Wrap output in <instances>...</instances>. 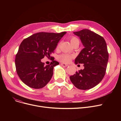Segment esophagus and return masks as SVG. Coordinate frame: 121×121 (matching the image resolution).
Listing matches in <instances>:
<instances>
[{
	"label": "esophagus",
	"instance_id": "34e87169",
	"mask_svg": "<svg viewBox=\"0 0 121 121\" xmlns=\"http://www.w3.org/2000/svg\"><path fill=\"white\" fill-rule=\"evenodd\" d=\"M61 65L63 66V67H67L68 66V64H65V63H61Z\"/></svg>",
	"mask_w": 121,
	"mask_h": 121
}]
</instances>
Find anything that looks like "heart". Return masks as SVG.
<instances>
[{
    "instance_id": "b5f03b06",
    "label": "heart",
    "mask_w": 121,
    "mask_h": 121,
    "mask_svg": "<svg viewBox=\"0 0 121 121\" xmlns=\"http://www.w3.org/2000/svg\"><path fill=\"white\" fill-rule=\"evenodd\" d=\"M77 41H79L77 38H75L74 37H72L71 38L70 42L72 45L74 43H75ZM72 58H73L72 55L68 54H66V53H63L62 54H60L58 56V57H57V58H58V59L60 61L63 63L69 62L71 61Z\"/></svg>"
}]
</instances>
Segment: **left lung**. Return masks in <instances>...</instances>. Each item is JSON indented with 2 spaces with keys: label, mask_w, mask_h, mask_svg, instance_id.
Here are the masks:
<instances>
[{
  "label": "left lung",
  "mask_w": 121,
  "mask_h": 121,
  "mask_svg": "<svg viewBox=\"0 0 121 121\" xmlns=\"http://www.w3.org/2000/svg\"><path fill=\"white\" fill-rule=\"evenodd\" d=\"M83 44L76 57L74 64H83L84 69L69 77L73 85L80 90L90 89L102 80L105 73L108 60L106 43L104 38L89 29L74 32Z\"/></svg>",
  "instance_id": "left-lung-1"
}]
</instances>
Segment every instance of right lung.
Wrapping results in <instances>:
<instances>
[{
    "label": "right lung",
    "mask_w": 121,
    "mask_h": 121,
    "mask_svg": "<svg viewBox=\"0 0 121 121\" xmlns=\"http://www.w3.org/2000/svg\"><path fill=\"white\" fill-rule=\"evenodd\" d=\"M66 33L39 32L22 41L16 56L15 65L18 77L25 84L40 89L48 83L53 75L54 67L59 63L53 60L45 66L41 59L45 56H50Z\"/></svg>",
    "instance_id": "add662e5"
}]
</instances>
